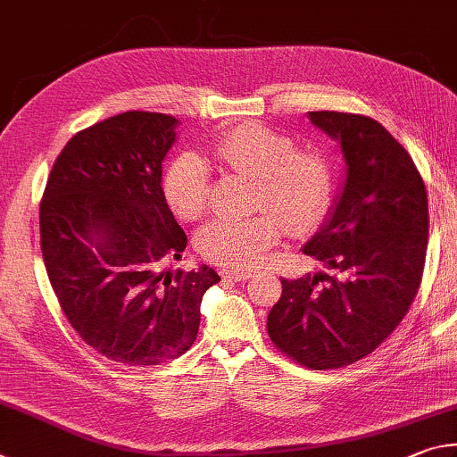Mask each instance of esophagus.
Listing matches in <instances>:
<instances>
[{"label": "esophagus", "instance_id": "esophagus-1", "mask_svg": "<svg viewBox=\"0 0 457 457\" xmlns=\"http://www.w3.org/2000/svg\"><path fill=\"white\" fill-rule=\"evenodd\" d=\"M222 278H228V281H235V283H241V281H249L253 277L251 273H246V270H220Z\"/></svg>", "mask_w": 457, "mask_h": 457}]
</instances>
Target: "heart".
<instances>
[{
	"label": "heart",
	"mask_w": 457,
	"mask_h": 457,
	"mask_svg": "<svg viewBox=\"0 0 457 457\" xmlns=\"http://www.w3.org/2000/svg\"><path fill=\"white\" fill-rule=\"evenodd\" d=\"M222 172L254 180L253 208L269 212L249 219H219L200 230L196 249L206 261L227 269H249L281 237V227L301 235L315 227L331 200L333 179L325 156L297 150L293 138L262 124H243L211 148ZM168 206L182 220L204 214L211 192L208 166L195 154H182L162 176Z\"/></svg>",
	"instance_id": "b5f03b06"
}]
</instances>
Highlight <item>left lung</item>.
<instances>
[{"label":"left lung","mask_w":457,"mask_h":457,"mask_svg":"<svg viewBox=\"0 0 457 457\" xmlns=\"http://www.w3.org/2000/svg\"><path fill=\"white\" fill-rule=\"evenodd\" d=\"M341 144L345 182L303 246L335 273L281 278L270 341L309 370H339L373 353L418 295L428 251V192L407 150L378 120L309 112Z\"/></svg>","instance_id":"8db88e82"}]
</instances>
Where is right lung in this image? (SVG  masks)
Instances as JSON below:
<instances>
[{
	"instance_id": "obj_1",
	"label": "right lung",
	"mask_w": 457,
	"mask_h": 457,
	"mask_svg": "<svg viewBox=\"0 0 457 457\" xmlns=\"http://www.w3.org/2000/svg\"><path fill=\"white\" fill-rule=\"evenodd\" d=\"M179 120L124 112L71 136L39 203V243L63 315L87 345L128 367L192 347L211 267L170 270L187 235L162 192Z\"/></svg>"
}]
</instances>
